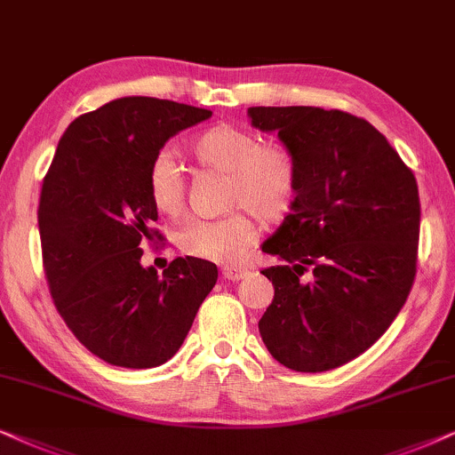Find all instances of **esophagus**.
<instances>
[{"label":"esophagus","instance_id":"obj_1","mask_svg":"<svg viewBox=\"0 0 455 455\" xmlns=\"http://www.w3.org/2000/svg\"><path fill=\"white\" fill-rule=\"evenodd\" d=\"M247 275L245 268H235V266H227V268H222V276L227 278V281H241Z\"/></svg>","mask_w":455,"mask_h":455}]
</instances>
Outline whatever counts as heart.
Segmentation results:
<instances>
[{
    "label": "heart",
    "instance_id": "b5f03b06",
    "mask_svg": "<svg viewBox=\"0 0 455 455\" xmlns=\"http://www.w3.org/2000/svg\"><path fill=\"white\" fill-rule=\"evenodd\" d=\"M187 151L204 171L224 172L227 205L237 208L216 220H196L179 233L185 256L216 264H237L259 237L258 220L283 222L299 191V166L293 151L281 143H259L256 132L235 124H216L197 132ZM148 193L154 208L177 218L185 208L187 183L179 164L157 156L148 171Z\"/></svg>",
    "mask_w": 455,
    "mask_h": 455
}]
</instances>
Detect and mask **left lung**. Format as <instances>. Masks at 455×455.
Instances as JSON below:
<instances>
[{
	"label": "left lung",
	"instance_id": "8db88e82",
	"mask_svg": "<svg viewBox=\"0 0 455 455\" xmlns=\"http://www.w3.org/2000/svg\"><path fill=\"white\" fill-rule=\"evenodd\" d=\"M299 166L293 212L262 245L284 259L262 275L259 318L272 358L295 372L347 364L377 343L416 278L420 197L414 172L364 118L312 106L250 108Z\"/></svg>",
	"mask_w": 455,
	"mask_h": 455
}]
</instances>
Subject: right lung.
Returning a JSON list of instances; mask_svg holds the SVG:
<instances>
[{
	"mask_svg": "<svg viewBox=\"0 0 455 455\" xmlns=\"http://www.w3.org/2000/svg\"><path fill=\"white\" fill-rule=\"evenodd\" d=\"M210 110L123 97L72 120L39 199L44 270L53 306L78 341L112 366L156 368L177 354L218 268L177 258L157 276L143 245L162 241L148 171L179 131Z\"/></svg>",
	"mask_w": 455,
	"mask_h": 455,
	"instance_id": "1",
	"label": "right lung"
}]
</instances>
